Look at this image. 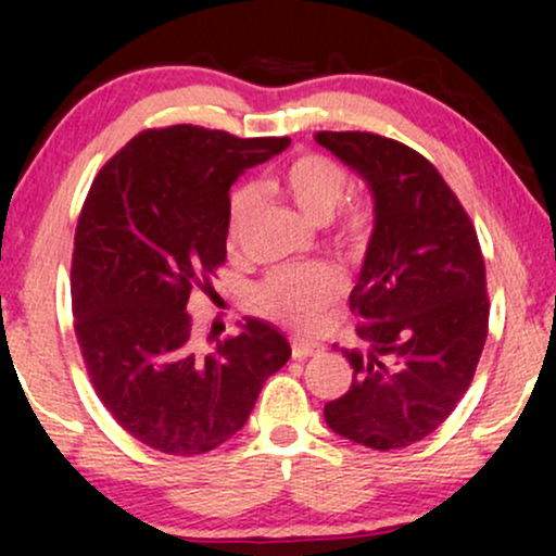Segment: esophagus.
<instances>
[{
    "instance_id": "esophagus-1",
    "label": "esophagus",
    "mask_w": 556,
    "mask_h": 556,
    "mask_svg": "<svg viewBox=\"0 0 556 556\" xmlns=\"http://www.w3.org/2000/svg\"><path fill=\"white\" fill-rule=\"evenodd\" d=\"M318 352H321V344H316V341H306V339H293L291 341L293 359H306V356H314Z\"/></svg>"
}]
</instances>
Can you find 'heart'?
<instances>
[{
    "instance_id": "obj_1",
    "label": "heart",
    "mask_w": 556,
    "mask_h": 556,
    "mask_svg": "<svg viewBox=\"0 0 556 556\" xmlns=\"http://www.w3.org/2000/svg\"><path fill=\"white\" fill-rule=\"evenodd\" d=\"M346 169L333 156L306 151L291 159L276 177V189L286 194L308 219L329 223L331 238L346 253H362L375 230V212L364 200H344ZM257 189L240 185L227 202V235L238 240L257 210ZM344 276L329 263L286 265L265 276L255 288V303L265 316L311 329L341 295Z\"/></svg>"
}]
</instances>
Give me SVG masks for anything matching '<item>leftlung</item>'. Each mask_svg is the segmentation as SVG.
Wrapping results in <instances>:
<instances>
[{"instance_id":"1","label":"left lung","mask_w":556,"mask_h":556,"mask_svg":"<svg viewBox=\"0 0 556 556\" xmlns=\"http://www.w3.org/2000/svg\"><path fill=\"white\" fill-rule=\"evenodd\" d=\"M314 139L369 185L375 230L349 306L367 349H341L352 387L324 407L337 435L400 451L447 420L489 337L485 265L476 227L422 154L367 131Z\"/></svg>"}]
</instances>
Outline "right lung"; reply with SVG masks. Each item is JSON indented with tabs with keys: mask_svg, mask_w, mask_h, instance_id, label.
<instances>
[{
	"mask_svg": "<svg viewBox=\"0 0 556 556\" xmlns=\"http://www.w3.org/2000/svg\"><path fill=\"white\" fill-rule=\"evenodd\" d=\"M288 143L192 124L149 128L90 185L71 268L75 337L113 420L159 453L215 451L291 359L288 339L261 318L200 354L187 311L227 257L235 179Z\"/></svg>",
	"mask_w": 556,
	"mask_h": 556,
	"instance_id": "obj_1",
	"label": "right lung"
}]
</instances>
